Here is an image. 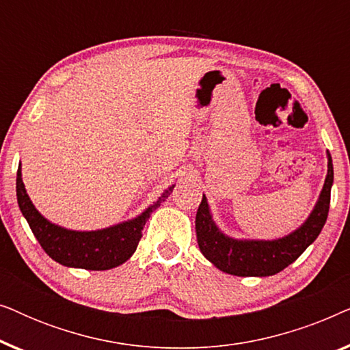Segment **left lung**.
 <instances>
[{
  "label": "left lung",
  "instance_id": "1",
  "mask_svg": "<svg viewBox=\"0 0 350 350\" xmlns=\"http://www.w3.org/2000/svg\"><path fill=\"white\" fill-rule=\"evenodd\" d=\"M328 172L319 200L308 219L288 236L274 241L234 239L224 234L215 224L207 198L196 215V234L202 255L219 271L239 277H267L284 271L298 260L306 248L319 237L329 210V194L333 186V162L329 152Z\"/></svg>",
  "mask_w": 350,
  "mask_h": 350
}]
</instances>
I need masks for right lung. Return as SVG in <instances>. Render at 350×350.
<instances>
[{
	"label": "right lung",
	"mask_w": 350,
	"mask_h": 350,
	"mask_svg": "<svg viewBox=\"0 0 350 350\" xmlns=\"http://www.w3.org/2000/svg\"><path fill=\"white\" fill-rule=\"evenodd\" d=\"M175 186V185H174ZM174 186L164 191L154 204L129 221L97 231H73L51 223L35 208L22 181V169L17 170V202L30 229L52 260L66 267L89 271L113 269L126 262L137 250L142 231L151 213L169 198Z\"/></svg>",
	"instance_id": "obj_1"
}]
</instances>
